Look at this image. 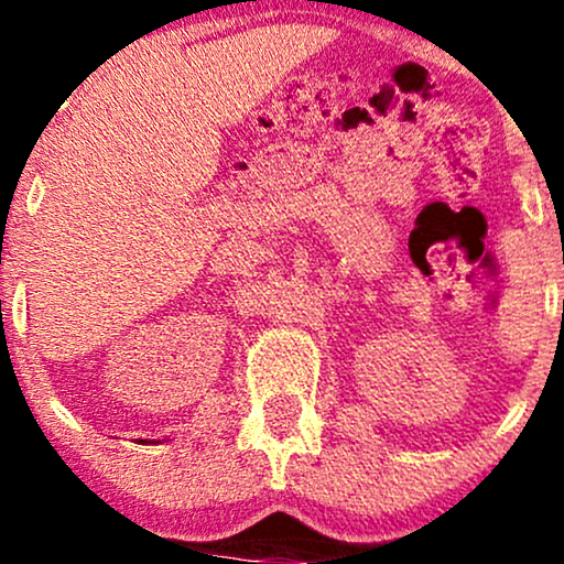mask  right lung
I'll return each mask as SVG.
<instances>
[{
	"mask_svg": "<svg viewBox=\"0 0 564 564\" xmlns=\"http://www.w3.org/2000/svg\"><path fill=\"white\" fill-rule=\"evenodd\" d=\"M142 443H145V440H142Z\"/></svg>",
	"mask_w": 564,
	"mask_h": 564,
	"instance_id": "1",
	"label": "right lung"
}]
</instances>
